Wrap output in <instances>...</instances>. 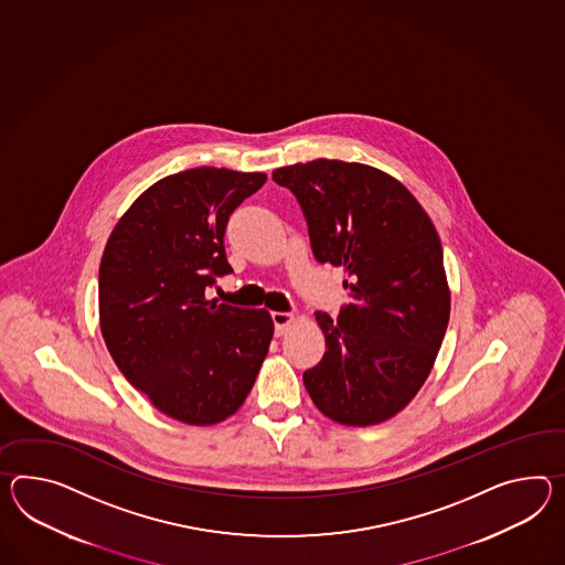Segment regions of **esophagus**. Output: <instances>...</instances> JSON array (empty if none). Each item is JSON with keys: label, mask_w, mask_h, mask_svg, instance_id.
Masks as SVG:
<instances>
[{"label": "esophagus", "mask_w": 565, "mask_h": 565, "mask_svg": "<svg viewBox=\"0 0 565 565\" xmlns=\"http://www.w3.org/2000/svg\"><path fill=\"white\" fill-rule=\"evenodd\" d=\"M271 320L276 324V334H286L294 322V315L289 312H271Z\"/></svg>", "instance_id": "obj_1"}]
</instances>
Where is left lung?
Returning <instances> with one entry per match:
<instances>
[{
  "instance_id": "obj_1",
  "label": "left lung",
  "mask_w": 565,
  "mask_h": 565,
  "mask_svg": "<svg viewBox=\"0 0 565 565\" xmlns=\"http://www.w3.org/2000/svg\"><path fill=\"white\" fill-rule=\"evenodd\" d=\"M274 181L302 207L317 262L347 271L349 303L337 318L315 312L327 351L303 385L334 423H384L423 387L447 331L439 234L413 193L370 166L317 159Z\"/></svg>"
}]
</instances>
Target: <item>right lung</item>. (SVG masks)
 <instances>
[{
  "mask_svg": "<svg viewBox=\"0 0 565 565\" xmlns=\"http://www.w3.org/2000/svg\"><path fill=\"white\" fill-rule=\"evenodd\" d=\"M267 180L198 167L152 183L111 231L99 263V327L126 380L157 411L216 425L241 408L274 337L267 310L207 300L226 224Z\"/></svg>",
  "mask_w": 565,
  "mask_h": 565,
  "instance_id": "right-lung-1",
  "label": "right lung"
}]
</instances>
